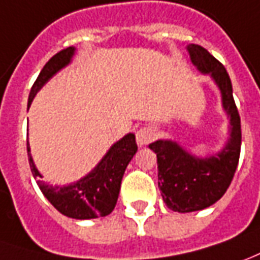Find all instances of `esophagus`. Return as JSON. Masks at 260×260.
I'll list each match as a JSON object with an SVG mask.
<instances>
[{"label": "esophagus", "instance_id": "34e87169", "mask_svg": "<svg viewBox=\"0 0 260 260\" xmlns=\"http://www.w3.org/2000/svg\"><path fill=\"white\" fill-rule=\"evenodd\" d=\"M153 139V132L149 128H141L136 132V143L138 146H145Z\"/></svg>", "mask_w": 260, "mask_h": 260}]
</instances>
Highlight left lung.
Returning a JSON list of instances; mask_svg holds the SVG:
<instances>
[{
	"label": "left lung",
	"instance_id": "left-lung-1",
	"mask_svg": "<svg viewBox=\"0 0 260 260\" xmlns=\"http://www.w3.org/2000/svg\"><path fill=\"white\" fill-rule=\"evenodd\" d=\"M193 66L208 74L218 87L222 110L230 121L228 139L217 153L193 155L173 139H157L149 145L157 157V184L166 206L177 212L204 210L217 203L231 184L241 152V119L225 67L208 50L188 45Z\"/></svg>",
	"mask_w": 260,
	"mask_h": 260
}]
</instances>
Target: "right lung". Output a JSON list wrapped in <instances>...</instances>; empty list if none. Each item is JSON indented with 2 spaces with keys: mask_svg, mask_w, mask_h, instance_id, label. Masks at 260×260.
Wrapping results in <instances>:
<instances>
[{
  "mask_svg": "<svg viewBox=\"0 0 260 260\" xmlns=\"http://www.w3.org/2000/svg\"><path fill=\"white\" fill-rule=\"evenodd\" d=\"M74 53L76 48L70 46L54 54L43 66L29 92L28 110L42 87L54 74H57L61 69L72 63ZM136 150L138 146L135 142V135L126 134L124 138L111 145V148L107 150V153L101 157L95 168L88 172L84 177L70 184L53 186L42 179L43 176L34 163L30 155V146L28 143L29 166L41 191L57 211L74 219L99 218L111 214L117 204L125 169L132 160Z\"/></svg>",
  "mask_w": 260,
  "mask_h": 260,
  "instance_id": "add662e5",
  "label": "right lung"
}]
</instances>
